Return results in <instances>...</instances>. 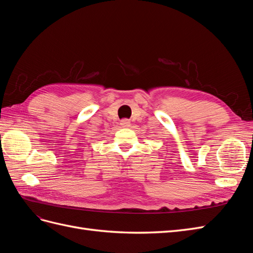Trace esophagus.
<instances>
[{
  "instance_id": "1",
  "label": "esophagus",
  "mask_w": 253,
  "mask_h": 253,
  "mask_svg": "<svg viewBox=\"0 0 253 253\" xmlns=\"http://www.w3.org/2000/svg\"><path fill=\"white\" fill-rule=\"evenodd\" d=\"M120 126H121L122 127H129V126H131V121H129L128 119L121 120Z\"/></svg>"
}]
</instances>
